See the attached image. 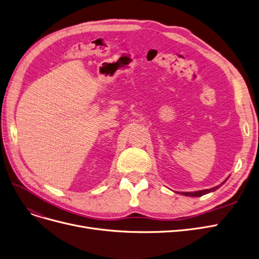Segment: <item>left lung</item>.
<instances>
[{"label": "left lung", "mask_w": 259, "mask_h": 259, "mask_svg": "<svg viewBox=\"0 0 259 259\" xmlns=\"http://www.w3.org/2000/svg\"><path fill=\"white\" fill-rule=\"evenodd\" d=\"M226 180H227V179H226ZM226 180H225L223 183H221L219 186H215V187H213V188H211V189H205V190L194 191V192H182V194H184V195H186V196H202V195H204V194H207V193H209V192H212V191L218 189L219 187H221V186L226 182Z\"/></svg>", "instance_id": "left-lung-1"}]
</instances>
